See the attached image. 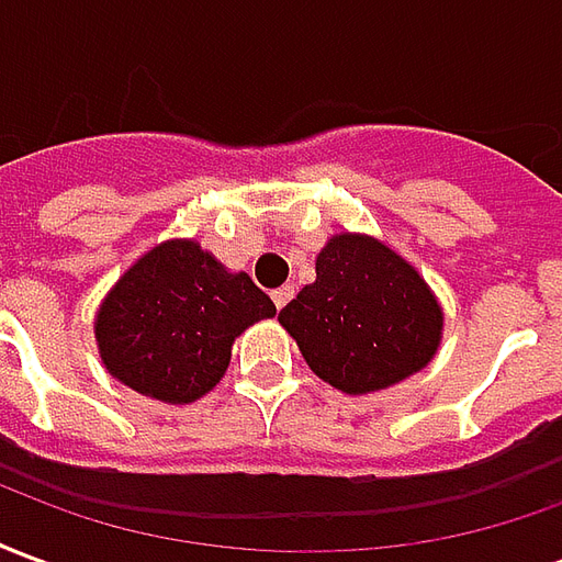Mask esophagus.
Here are the masks:
<instances>
[{
  "instance_id": "obj_1",
  "label": "esophagus",
  "mask_w": 562,
  "mask_h": 562,
  "mask_svg": "<svg viewBox=\"0 0 562 562\" xmlns=\"http://www.w3.org/2000/svg\"><path fill=\"white\" fill-rule=\"evenodd\" d=\"M270 297H273L277 310H282V306L289 304V301L294 297V285H282V289H277V292H270Z\"/></svg>"
}]
</instances>
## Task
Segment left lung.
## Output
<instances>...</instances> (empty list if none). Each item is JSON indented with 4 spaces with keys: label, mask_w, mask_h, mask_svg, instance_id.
<instances>
[{
    "label": "left lung",
    "mask_w": 562,
    "mask_h": 562,
    "mask_svg": "<svg viewBox=\"0 0 562 562\" xmlns=\"http://www.w3.org/2000/svg\"><path fill=\"white\" fill-rule=\"evenodd\" d=\"M280 325L310 370L342 394H376L430 364L446 313L413 261L370 234L340 232L316 256V282Z\"/></svg>",
    "instance_id": "left-lung-1"
}]
</instances>
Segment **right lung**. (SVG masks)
Returning <instances> with one entry per match:
<instances>
[{
    "label": "right lung",
    "instance_id": "obj_1",
    "mask_svg": "<svg viewBox=\"0 0 562 562\" xmlns=\"http://www.w3.org/2000/svg\"><path fill=\"white\" fill-rule=\"evenodd\" d=\"M277 316L244 270H228L192 237L147 249L104 294L95 346L104 370L149 401L186 406L216 389L234 340Z\"/></svg>",
    "mask_w": 562,
    "mask_h": 562
}]
</instances>
